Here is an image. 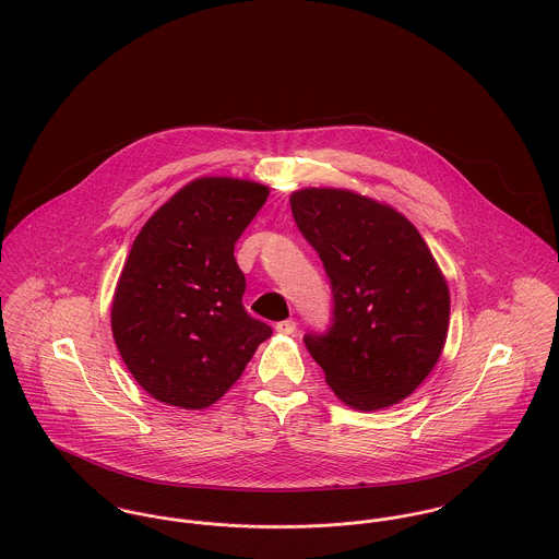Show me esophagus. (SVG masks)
<instances>
[{"mask_svg":"<svg viewBox=\"0 0 559 559\" xmlns=\"http://www.w3.org/2000/svg\"><path fill=\"white\" fill-rule=\"evenodd\" d=\"M275 329H277L280 333H284V335H290V333H295L297 322H295V320H282V322L275 324Z\"/></svg>","mask_w":559,"mask_h":559,"instance_id":"obj_1","label":"esophagus"}]
</instances>
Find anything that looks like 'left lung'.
<instances>
[{"label": "left lung", "mask_w": 559, "mask_h": 559, "mask_svg": "<svg viewBox=\"0 0 559 559\" xmlns=\"http://www.w3.org/2000/svg\"><path fill=\"white\" fill-rule=\"evenodd\" d=\"M290 209L331 284L329 329L304 337L326 385L359 411L411 396L450 322V290L426 240L392 206L346 189L295 191Z\"/></svg>", "instance_id": "8db88e82"}]
</instances>
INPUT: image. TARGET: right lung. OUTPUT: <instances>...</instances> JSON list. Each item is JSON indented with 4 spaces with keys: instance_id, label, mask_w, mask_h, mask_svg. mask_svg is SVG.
Returning a JSON list of instances; mask_svg holds the SVG:
<instances>
[{
    "instance_id": "1",
    "label": "right lung",
    "mask_w": 559,
    "mask_h": 559,
    "mask_svg": "<svg viewBox=\"0 0 559 559\" xmlns=\"http://www.w3.org/2000/svg\"><path fill=\"white\" fill-rule=\"evenodd\" d=\"M264 185L206 176L146 222L120 273L111 331L153 399L204 408L237 381L273 329L242 308L235 242L264 206Z\"/></svg>"
}]
</instances>
